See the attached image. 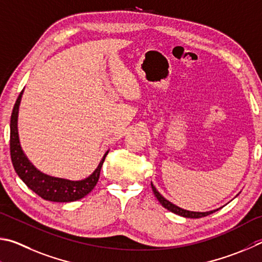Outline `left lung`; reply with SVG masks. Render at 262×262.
Returning <instances> with one entry per match:
<instances>
[{"mask_svg": "<svg viewBox=\"0 0 262 262\" xmlns=\"http://www.w3.org/2000/svg\"><path fill=\"white\" fill-rule=\"evenodd\" d=\"M150 186H152V190H153V193L154 195L157 196V199L159 200V203L161 204L164 208L170 210V212L175 213L177 215H180V216L183 217H187V219H200V217H204V216H207V215L212 214L214 212H216L220 208L217 209H213V210H208V212H193V210H186L184 208H181L176 206L175 204L170 203V201L167 200L164 196L160 193V192L157 190V187L153 185V183H150ZM222 208V207H221Z\"/></svg>", "mask_w": 262, "mask_h": 262, "instance_id": "left-lung-1", "label": "left lung"}]
</instances>
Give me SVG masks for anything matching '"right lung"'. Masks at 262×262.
Listing matches in <instances>:
<instances>
[{"label": "right lung", "instance_id": "1", "mask_svg": "<svg viewBox=\"0 0 262 262\" xmlns=\"http://www.w3.org/2000/svg\"><path fill=\"white\" fill-rule=\"evenodd\" d=\"M24 90L20 92L19 96L12 109L10 119V154L11 161L15 171L20 180L25 183L29 189L45 200L54 201V203H71V201L84 198L94 189L99 181L100 171L109 149L103 154L102 159L95 170L89 177L80 181H70L67 178H59L47 175L39 169H36L26 157L21 148L18 134V113Z\"/></svg>", "mask_w": 262, "mask_h": 262}]
</instances>
